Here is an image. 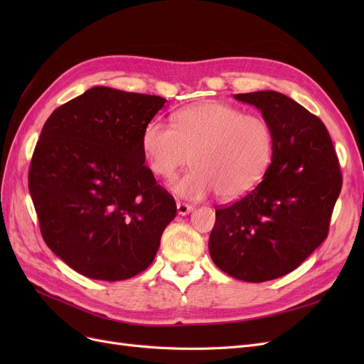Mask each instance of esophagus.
<instances>
[{"mask_svg":"<svg viewBox=\"0 0 364 364\" xmlns=\"http://www.w3.org/2000/svg\"><path fill=\"white\" fill-rule=\"evenodd\" d=\"M176 208H178V214L179 215H186L190 214L193 211V206L191 205H186V203H182V202H178V205H176Z\"/></svg>","mask_w":364,"mask_h":364,"instance_id":"esophagus-1","label":"esophagus"}]
</instances>
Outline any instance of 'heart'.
Returning a JSON list of instances; mask_svg holds the SVG:
<instances>
[{
	"label": "heart",
	"instance_id": "heart-1",
	"mask_svg": "<svg viewBox=\"0 0 364 364\" xmlns=\"http://www.w3.org/2000/svg\"><path fill=\"white\" fill-rule=\"evenodd\" d=\"M141 147L150 170L164 179H171L193 159L194 168L171 183L174 196L200 200L218 193L220 199L237 200L267 174L274 141L262 117L228 103L203 102L181 109L174 126L149 121Z\"/></svg>",
	"mask_w": 364,
	"mask_h": 364
}]
</instances>
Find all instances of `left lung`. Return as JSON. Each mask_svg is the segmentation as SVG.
Listing matches in <instances>:
<instances>
[{
    "label": "left lung",
    "mask_w": 364,
    "mask_h": 364,
    "mask_svg": "<svg viewBox=\"0 0 364 364\" xmlns=\"http://www.w3.org/2000/svg\"><path fill=\"white\" fill-rule=\"evenodd\" d=\"M273 132L272 165L255 190L215 209L209 253L232 278L264 282L290 273L323 243L341 190L340 165L325 124L277 91L235 94Z\"/></svg>",
    "instance_id": "obj_1"
}]
</instances>
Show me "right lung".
Instances as JSON below:
<instances>
[{"label": "right lung", "mask_w": 364, "mask_h": 364, "mask_svg": "<svg viewBox=\"0 0 364 364\" xmlns=\"http://www.w3.org/2000/svg\"><path fill=\"white\" fill-rule=\"evenodd\" d=\"M165 102L94 86L42 127L28 171L41 232L86 278L123 281L146 270L176 217L141 147L142 129Z\"/></svg>", "instance_id": "right-lung-1"}]
</instances>
